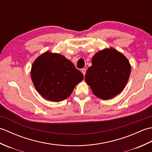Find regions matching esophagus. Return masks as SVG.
I'll use <instances>...</instances> for the list:
<instances>
[{"mask_svg": "<svg viewBox=\"0 0 152 152\" xmlns=\"http://www.w3.org/2000/svg\"><path fill=\"white\" fill-rule=\"evenodd\" d=\"M81 71H82V72L83 73V75L85 76V74H86V69H82L81 70Z\"/></svg>", "mask_w": 152, "mask_h": 152, "instance_id": "1", "label": "esophagus"}]
</instances>
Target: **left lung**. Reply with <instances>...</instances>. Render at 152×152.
<instances>
[{
  "label": "left lung",
  "instance_id": "1",
  "mask_svg": "<svg viewBox=\"0 0 152 152\" xmlns=\"http://www.w3.org/2000/svg\"><path fill=\"white\" fill-rule=\"evenodd\" d=\"M131 74V66L124 55L113 48L104 49L92 58L85 80L97 97L108 100L120 93Z\"/></svg>",
  "mask_w": 152,
  "mask_h": 152
}]
</instances>
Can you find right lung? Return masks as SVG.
I'll return each mask as SVG.
<instances>
[{
	"label": "right lung",
	"mask_w": 152,
	"mask_h": 152,
	"mask_svg": "<svg viewBox=\"0 0 152 152\" xmlns=\"http://www.w3.org/2000/svg\"><path fill=\"white\" fill-rule=\"evenodd\" d=\"M31 79L44 98L59 102L69 97L83 75L64 56L46 52L33 64Z\"/></svg>",
	"instance_id": "1"
}]
</instances>
